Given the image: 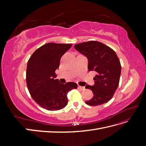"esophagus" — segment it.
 Wrapping results in <instances>:
<instances>
[{
  "label": "esophagus",
  "mask_w": 146,
  "mask_h": 146,
  "mask_svg": "<svg viewBox=\"0 0 146 146\" xmlns=\"http://www.w3.org/2000/svg\"><path fill=\"white\" fill-rule=\"evenodd\" d=\"M78 89L81 90H85V86H81L80 85L78 86Z\"/></svg>",
  "instance_id": "esophagus-1"
}]
</instances>
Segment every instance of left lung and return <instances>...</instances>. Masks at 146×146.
<instances>
[{
	"mask_svg": "<svg viewBox=\"0 0 146 146\" xmlns=\"http://www.w3.org/2000/svg\"><path fill=\"white\" fill-rule=\"evenodd\" d=\"M74 48L87 57L88 70L96 72L94 85L85 86L92 91L94 96L85 103L97 106L108 102L117 90L121 76V66L116 52L96 41L79 43Z\"/></svg>",
	"mask_w": 146,
	"mask_h": 146,
	"instance_id": "left-lung-1",
	"label": "left lung"
}]
</instances>
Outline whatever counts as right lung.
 Instances as JSON below:
<instances>
[{
  "label": "right lung",
  "mask_w": 146,
  "mask_h": 146,
  "mask_svg": "<svg viewBox=\"0 0 146 146\" xmlns=\"http://www.w3.org/2000/svg\"><path fill=\"white\" fill-rule=\"evenodd\" d=\"M71 46L72 44L47 43L35 50L28 61L26 82L29 91L36 103L49 111L65 107L68 92L77 88L76 83L63 84L55 79L61 56Z\"/></svg>",
  "instance_id": "right-lung-1"
}]
</instances>
